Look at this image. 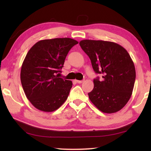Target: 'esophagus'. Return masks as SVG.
<instances>
[{"mask_svg": "<svg viewBox=\"0 0 151 151\" xmlns=\"http://www.w3.org/2000/svg\"><path fill=\"white\" fill-rule=\"evenodd\" d=\"M83 82H84V80H83V81H76V83H79V84L83 83Z\"/></svg>", "mask_w": 151, "mask_h": 151, "instance_id": "esophagus-1", "label": "esophagus"}]
</instances>
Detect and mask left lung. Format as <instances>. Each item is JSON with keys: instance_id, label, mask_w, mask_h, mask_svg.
Here are the masks:
<instances>
[{"instance_id": "8db88e82", "label": "left lung", "mask_w": 151, "mask_h": 151, "mask_svg": "<svg viewBox=\"0 0 151 151\" xmlns=\"http://www.w3.org/2000/svg\"><path fill=\"white\" fill-rule=\"evenodd\" d=\"M79 45L90 58L94 72L102 75L101 80L94 79L89 99L102 112H118L126 105L133 91L136 78L133 61L126 49L115 42L83 40Z\"/></svg>"}]
</instances>
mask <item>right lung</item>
I'll return each instance as SVG.
<instances>
[{
	"instance_id": "1",
	"label": "right lung",
	"mask_w": 151,
	"mask_h": 151,
	"mask_svg": "<svg viewBox=\"0 0 151 151\" xmlns=\"http://www.w3.org/2000/svg\"><path fill=\"white\" fill-rule=\"evenodd\" d=\"M78 43L70 38L42 40L27 52L20 81L27 98L36 109L55 111L67 99L73 83L59 75L68 52Z\"/></svg>"
}]
</instances>
